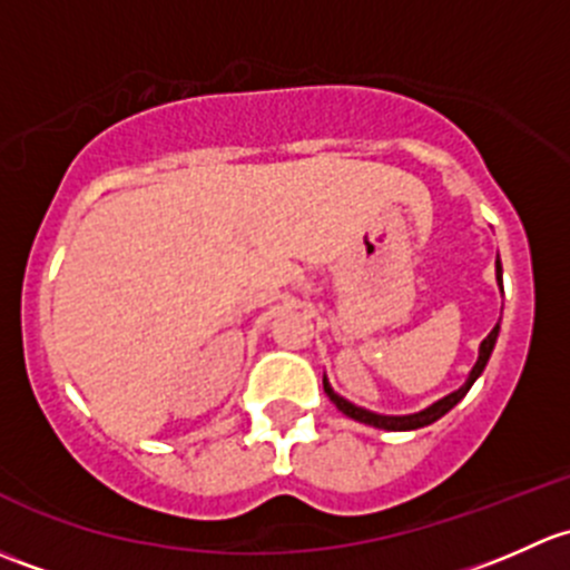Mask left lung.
Segmentation results:
<instances>
[{"instance_id":"obj_1","label":"left lung","mask_w":570,"mask_h":570,"mask_svg":"<svg viewBox=\"0 0 570 570\" xmlns=\"http://www.w3.org/2000/svg\"><path fill=\"white\" fill-rule=\"evenodd\" d=\"M497 283H500V287H502V263H500V257H497ZM497 337H500V324L491 328L489 337L480 343L478 362H474V367L469 371V379L463 381V386H459L455 392L444 395L442 401L431 403V406L422 409V412H416V414H375V412H367V409H362V406H354V403L345 401V397H340L337 392L332 390V384H328L326 375H324V392L328 395V401H332L334 406H337L345 416H351V420L365 422V425H373V428H381V431H416V428L431 425V422H436L439 416L448 414L450 409H453L455 403H459L461 397L466 395L469 386H472L474 381L480 379V373H483L485 365H489V356H491V351H494Z\"/></svg>"}]
</instances>
